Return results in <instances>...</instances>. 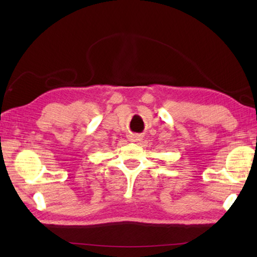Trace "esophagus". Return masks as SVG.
I'll return each instance as SVG.
<instances>
[{"mask_svg":"<svg viewBox=\"0 0 257 257\" xmlns=\"http://www.w3.org/2000/svg\"><path fill=\"white\" fill-rule=\"evenodd\" d=\"M128 138H129L130 142H139V141H141V136H139V135H136V134L129 135Z\"/></svg>","mask_w":257,"mask_h":257,"instance_id":"34e87169","label":"esophagus"}]
</instances>
